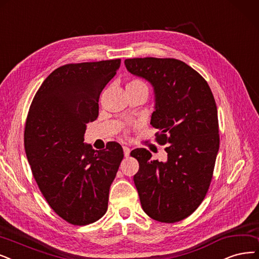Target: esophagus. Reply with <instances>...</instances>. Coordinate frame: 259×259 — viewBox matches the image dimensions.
Here are the masks:
<instances>
[{
  "label": "esophagus",
  "mask_w": 259,
  "mask_h": 259,
  "mask_svg": "<svg viewBox=\"0 0 259 259\" xmlns=\"http://www.w3.org/2000/svg\"><path fill=\"white\" fill-rule=\"evenodd\" d=\"M123 151H124V156L127 157L128 155H130V152H131L130 148H128V147H125V146H124V147H123Z\"/></svg>",
  "instance_id": "esophagus-1"
}]
</instances>
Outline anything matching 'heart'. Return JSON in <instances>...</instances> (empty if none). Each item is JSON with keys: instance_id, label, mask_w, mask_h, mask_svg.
I'll return each mask as SVG.
<instances>
[{"instance_id": "1", "label": "heart", "mask_w": 259, "mask_h": 259, "mask_svg": "<svg viewBox=\"0 0 259 259\" xmlns=\"http://www.w3.org/2000/svg\"><path fill=\"white\" fill-rule=\"evenodd\" d=\"M127 86H146V87H147V85L144 84V82H143L141 79H138V78H133V79H131V80L128 81ZM127 86H126V87H127ZM125 132L127 133V132H128V128H125Z\"/></svg>"}]
</instances>
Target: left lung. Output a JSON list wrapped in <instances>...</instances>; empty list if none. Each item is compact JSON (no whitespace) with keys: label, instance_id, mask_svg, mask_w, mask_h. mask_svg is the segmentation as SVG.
<instances>
[{"label":"left lung","instance_id":"obj_1","mask_svg":"<svg viewBox=\"0 0 259 259\" xmlns=\"http://www.w3.org/2000/svg\"><path fill=\"white\" fill-rule=\"evenodd\" d=\"M125 67L154 87L156 106L151 125L155 140L167 144L165 162L147 149L131 152L139 162L134 175L142 209L150 218L174 223L189 217L210 186L219 151L215 101L204 77L175 58H128Z\"/></svg>","mask_w":259,"mask_h":259}]
</instances>
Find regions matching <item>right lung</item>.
<instances>
[{"mask_svg": "<svg viewBox=\"0 0 259 259\" xmlns=\"http://www.w3.org/2000/svg\"><path fill=\"white\" fill-rule=\"evenodd\" d=\"M120 65L121 59H110L57 68L27 113L24 148L33 177L50 207L70 224L94 223L107 211L123 149L110 141L95 151L84 136L99 116L102 90Z\"/></svg>", "mask_w": 259, "mask_h": 259, "instance_id": "obj_1", "label": "right lung"}]
</instances>
